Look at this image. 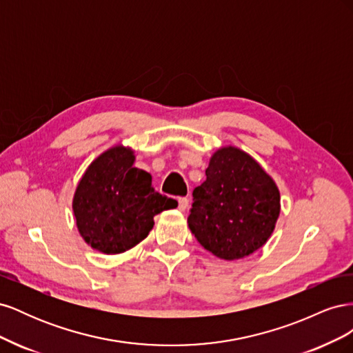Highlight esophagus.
Listing matches in <instances>:
<instances>
[{"mask_svg":"<svg viewBox=\"0 0 353 353\" xmlns=\"http://www.w3.org/2000/svg\"><path fill=\"white\" fill-rule=\"evenodd\" d=\"M178 209L181 212H185L188 209V199L187 197H181L178 199Z\"/></svg>","mask_w":353,"mask_h":353,"instance_id":"1","label":"esophagus"}]
</instances>
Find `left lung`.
Returning <instances> with one entry per match:
<instances>
[{
    "label": "left lung",
    "mask_w": 353,
    "mask_h": 353,
    "mask_svg": "<svg viewBox=\"0 0 353 353\" xmlns=\"http://www.w3.org/2000/svg\"><path fill=\"white\" fill-rule=\"evenodd\" d=\"M280 215V191L261 165L236 147L210 157L206 181L193 191L188 227L221 259L236 261L268 241Z\"/></svg>",
    "instance_id": "obj_1"
}]
</instances>
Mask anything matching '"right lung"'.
<instances>
[{
  "instance_id": "1",
  "label": "right lung",
  "mask_w": 353,
  "mask_h": 353,
  "mask_svg": "<svg viewBox=\"0 0 353 353\" xmlns=\"http://www.w3.org/2000/svg\"><path fill=\"white\" fill-rule=\"evenodd\" d=\"M131 148L116 145L85 170L73 196V213L82 239L92 249L116 254L143 241L154 215L175 209L178 201L152 185V175L134 168Z\"/></svg>"
}]
</instances>
